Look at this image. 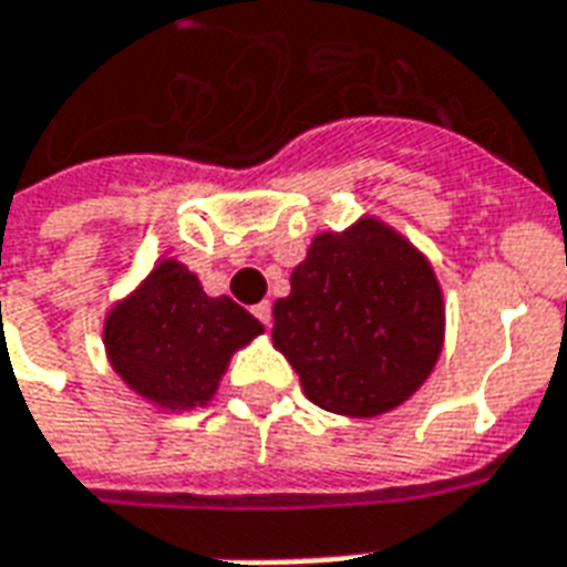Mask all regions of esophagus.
<instances>
[{
  "instance_id": "esophagus-1",
  "label": "esophagus",
  "mask_w": 567,
  "mask_h": 567,
  "mask_svg": "<svg viewBox=\"0 0 567 567\" xmlns=\"http://www.w3.org/2000/svg\"><path fill=\"white\" fill-rule=\"evenodd\" d=\"M251 316L258 318L261 324H270V321H272V306L267 303V300H264V303H258V306H251Z\"/></svg>"
}]
</instances>
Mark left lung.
Returning <instances> with one entry per match:
<instances>
[{"mask_svg": "<svg viewBox=\"0 0 567 567\" xmlns=\"http://www.w3.org/2000/svg\"><path fill=\"white\" fill-rule=\"evenodd\" d=\"M272 346L333 414L375 417L412 396L444 339L442 288L402 234L360 219L318 234L272 306Z\"/></svg>", "mask_w": 567, "mask_h": 567, "instance_id": "8db88e82", "label": "left lung"}]
</instances>
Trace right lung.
<instances>
[{
	"mask_svg": "<svg viewBox=\"0 0 567 567\" xmlns=\"http://www.w3.org/2000/svg\"><path fill=\"white\" fill-rule=\"evenodd\" d=\"M258 333V318L230 297H207L195 272L167 258L132 297L113 306L104 348L134 393L171 412H188L209 402L230 354Z\"/></svg>",
	"mask_w": 567,
	"mask_h": 567,
	"instance_id": "add662e5",
	"label": "right lung"
}]
</instances>
